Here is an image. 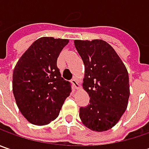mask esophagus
<instances>
[{
	"instance_id": "obj_1",
	"label": "esophagus",
	"mask_w": 149,
	"mask_h": 149,
	"mask_svg": "<svg viewBox=\"0 0 149 149\" xmlns=\"http://www.w3.org/2000/svg\"><path fill=\"white\" fill-rule=\"evenodd\" d=\"M71 83H72V85H73V87H74V89H78L79 88V84H78L77 80H76L75 79H71Z\"/></svg>"
}]
</instances>
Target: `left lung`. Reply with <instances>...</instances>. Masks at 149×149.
<instances>
[{
  "instance_id": "1",
  "label": "left lung",
  "mask_w": 149,
  "mask_h": 149,
  "mask_svg": "<svg viewBox=\"0 0 149 149\" xmlns=\"http://www.w3.org/2000/svg\"><path fill=\"white\" fill-rule=\"evenodd\" d=\"M74 45L84 65L83 89L90 97L89 105L79 109V118L93 131L109 130L128 106V70L116 51L103 40H75Z\"/></svg>"
}]
</instances>
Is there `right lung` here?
Instances as JSON below:
<instances>
[{
    "label": "right lung",
    "mask_w": 149,
    "mask_h": 149,
    "mask_svg": "<svg viewBox=\"0 0 149 149\" xmlns=\"http://www.w3.org/2000/svg\"><path fill=\"white\" fill-rule=\"evenodd\" d=\"M68 43L66 39L40 38L15 66V100L22 115L33 124L45 125L54 120L71 92L70 83L61 77L57 67V59Z\"/></svg>",
    "instance_id": "right-lung-1"
}]
</instances>
